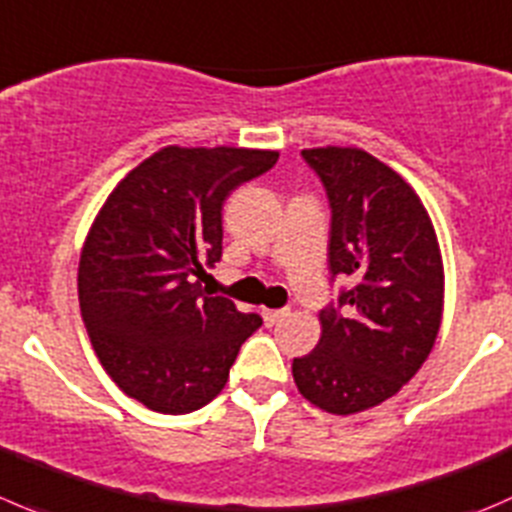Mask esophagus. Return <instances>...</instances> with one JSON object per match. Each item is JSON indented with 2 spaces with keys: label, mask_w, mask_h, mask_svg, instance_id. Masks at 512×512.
<instances>
[{
  "label": "esophagus",
  "mask_w": 512,
  "mask_h": 512,
  "mask_svg": "<svg viewBox=\"0 0 512 512\" xmlns=\"http://www.w3.org/2000/svg\"><path fill=\"white\" fill-rule=\"evenodd\" d=\"M290 315L287 310H262V320H265V325H277L280 320H285V317Z\"/></svg>",
  "instance_id": "esophagus-1"
}]
</instances>
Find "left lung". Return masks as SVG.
<instances>
[{
  "label": "left lung",
  "mask_w": 512,
  "mask_h": 512,
  "mask_svg": "<svg viewBox=\"0 0 512 512\" xmlns=\"http://www.w3.org/2000/svg\"><path fill=\"white\" fill-rule=\"evenodd\" d=\"M330 200L332 277L355 285L320 310L322 335L292 360L305 400L332 415L393 398L423 367L443 320L445 272L418 192L357 147L302 150Z\"/></svg>",
  "instance_id": "8db88e82"
}]
</instances>
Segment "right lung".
Wrapping results in <instances>:
<instances>
[{
  "label": "right lung",
  "mask_w": 512,
  "mask_h": 512,
  "mask_svg": "<svg viewBox=\"0 0 512 512\" xmlns=\"http://www.w3.org/2000/svg\"><path fill=\"white\" fill-rule=\"evenodd\" d=\"M275 150L162 147L124 177L79 257L84 327L124 395L155 413L200 410L225 388L262 317L202 292L222 257V205L277 162Z\"/></svg>",
  "instance_id": "add662e5"
}]
</instances>
